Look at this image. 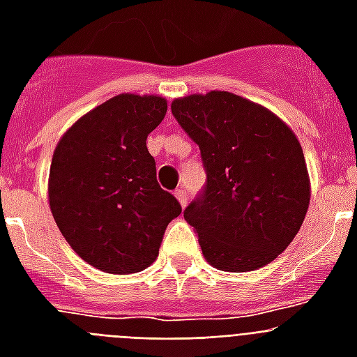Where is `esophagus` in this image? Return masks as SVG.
<instances>
[{"label":"esophagus","instance_id":"1","mask_svg":"<svg viewBox=\"0 0 357 357\" xmlns=\"http://www.w3.org/2000/svg\"><path fill=\"white\" fill-rule=\"evenodd\" d=\"M174 196L178 198V202L181 204V207L187 206V192H185V189H178L176 192H174Z\"/></svg>","mask_w":357,"mask_h":357}]
</instances>
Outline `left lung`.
<instances>
[{
	"instance_id": "left-lung-1",
	"label": "left lung",
	"mask_w": 357,
	"mask_h": 357,
	"mask_svg": "<svg viewBox=\"0 0 357 357\" xmlns=\"http://www.w3.org/2000/svg\"><path fill=\"white\" fill-rule=\"evenodd\" d=\"M172 114L200 146L204 195L183 211L202 254L224 272L274 261L298 234L311 183L296 135L266 107L226 91L176 98Z\"/></svg>"
}]
</instances>
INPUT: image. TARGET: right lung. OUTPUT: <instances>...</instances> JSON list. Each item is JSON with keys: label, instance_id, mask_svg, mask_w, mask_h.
Segmentation results:
<instances>
[{"label": "right lung", "instance_id": "1", "mask_svg": "<svg viewBox=\"0 0 357 357\" xmlns=\"http://www.w3.org/2000/svg\"><path fill=\"white\" fill-rule=\"evenodd\" d=\"M153 94H119L68 128L53 151L47 200L81 259L107 274L150 266L168 222L181 213L162 190L146 139L167 114Z\"/></svg>", "mask_w": 357, "mask_h": 357}]
</instances>
